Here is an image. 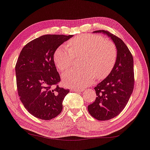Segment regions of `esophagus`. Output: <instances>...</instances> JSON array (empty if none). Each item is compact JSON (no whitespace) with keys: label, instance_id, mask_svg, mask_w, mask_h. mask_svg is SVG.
I'll return each instance as SVG.
<instances>
[{"label":"esophagus","instance_id":"obj_1","mask_svg":"<svg viewBox=\"0 0 150 150\" xmlns=\"http://www.w3.org/2000/svg\"><path fill=\"white\" fill-rule=\"evenodd\" d=\"M75 91H79V92H82V91L84 90V88H74L73 89Z\"/></svg>","mask_w":150,"mask_h":150}]
</instances>
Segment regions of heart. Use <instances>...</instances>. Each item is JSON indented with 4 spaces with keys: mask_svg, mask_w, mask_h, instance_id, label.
Masks as SVG:
<instances>
[{
    "mask_svg": "<svg viewBox=\"0 0 150 150\" xmlns=\"http://www.w3.org/2000/svg\"><path fill=\"white\" fill-rule=\"evenodd\" d=\"M67 46L56 49L53 59L60 71L68 69L75 57L83 56V68L71 69L62 76L64 84L69 87H82L92 84L96 77L99 80L106 78L112 71L117 59L115 44L110 40L94 34H82L70 40Z\"/></svg>",
    "mask_w": 150,
    "mask_h": 150,
    "instance_id": "b5f03b06",
    "label": "heart"
}]
</instances>
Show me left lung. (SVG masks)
Segmentation results:
<instances>
[{
  "label": "left lung",
  "instance_id": "1",
  "mask_svg": "<svg viewBox=\"0 0 150 150\" xmlns=\"http://www.w3.org/2000/svg\"><path fill=\"white\" fill-rule=\"evenodd\" d=\"M110 37L117 49V59L112 71L94 88L96 99L88 106L90 114L98 120H110L124 110L134 89L133 58L127 45L107 30H96Z\"/></svg>",
  "mask_w": 150,
  "mask_h": 150
}]
</instances>
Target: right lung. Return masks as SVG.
Masks as SVG:
<instances>
[{"instance_id":"obj_1","label":"right lung","mask_w":150,"mask_h":150,"mask_svg":"<svg viewBox=\"0 0 150 150\" xmlns=\"http://www.w3.org/2000/svg\"><path fill=\"white\" fill-rule=\"evenodd\" d=\"M72 35H43L28 42L21 51L16 65L17 92L25 108L36 118L49 120L62 110L69 90L60 88L54 53Z\"/></svg>"}]
</instances>
